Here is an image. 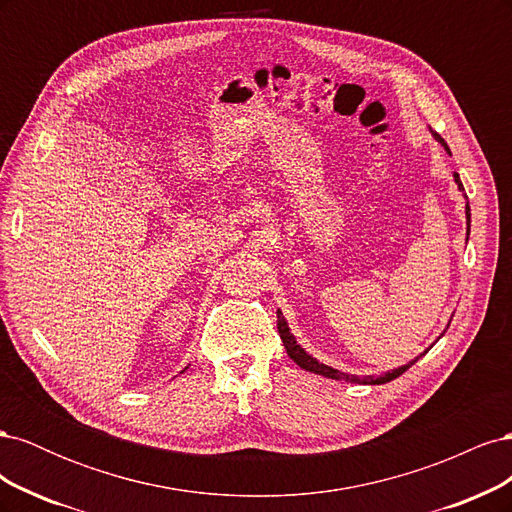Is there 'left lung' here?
<instances>
[{"instance_id":"8db88e82","label":"left lung","mask_w":512,"mask_h":512,"mask_svg":"<svg viewBox=\"0 0 512 512\" xmlns=\"http://www.w3.org/2000/svg\"><path fill=\"white\" fill-rule=\"evenodd\" d=\"M433 136H436V141H440L442 147H444L448 153H451V149H448V145L444 143V138H440V134H433ZM453 177H455L457 188L463 192V183H461L459 175L455 173ZM466 222H468V235H470V205H468V203H466ZM277 331H280V337H282V342H284V348H286L288 356H290V359H292L294 363H297L301 369L312 371V374H318V376H324V378L346 380V382H352V384H386V382H391V380H395V378H399L401 374H404V371H408V369H410L418 359H421L423 354H427V350L433 346V344H431L423 354H418L416 359L410 361L408 365H401V367H397V369L386 371V374H382V376H352V374H344V371H337V369H333V367H329V365H324V363L316 361L312 354H307V352L297 344V339H294V335L290 333L288 322H286V318H284V314L280 312V309H277Z\"/></svg>"}]
</instances>
